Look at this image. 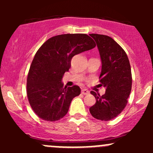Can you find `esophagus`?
Returning a JSON list of instances; mask_svg holds the SVG:
<instances>
[{
	"instance_id": "esophagus-1",
	"label": "esophagus",
	"mask_w": 153,
	"mask_h": 153,
	"mask_svg": "<svg viewBox=\"0 0 153 153\" xmlns=\"http://www.w3.org/2000/svg\"><path fill=\"white\" fill-rule=\"evenodd\" d=\"M81 93L83 95H88L89 94V91H88L87 89H85V88H83V89H82V91H81Z\"/></svg>"
}]
</instances>
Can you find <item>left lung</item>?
Returning <instances> with one entry per match:
<instances>
[{"label":"left lung","instance_id":"obj_1","mask_svg":"<svg viewBox=\"0 0 153 153\" xmlns=\"http://www.w3.org/2000/svg\"><path fill=\"white\" fill-rule=\"evenodd\" d=\"M90 36L99 51L102 63L100 85L106 88V92L100 96L91 91L96 101L89 110L94 118L109 121L117 117L127 103L132 82L130 64L126 52L111 37L97 34Z\"/></svg>","mask_w":153,"mask_h":153}]
</instances>
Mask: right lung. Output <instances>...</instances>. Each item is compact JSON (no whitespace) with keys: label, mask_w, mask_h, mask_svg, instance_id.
Segmentation results:
<instances>
[{"label":"right lung","mask_w":153,"mask_h":153,"mask_svg":"<svg viewBox=\"0 0 153 153\" xmlns=\"http://www.w3.org/2000/svg\"><path fill=\"white\" fill-rule=\"evenodd\" d=\"M95 47L88 35L67 34L51 37L39 49L28 73L26 94L39 118L54 122L66 115L80 88L78 85L64 87L63 75L69 71L73 56Z\"/></svg>","instance_id":"obj_1"}]
</instances>
